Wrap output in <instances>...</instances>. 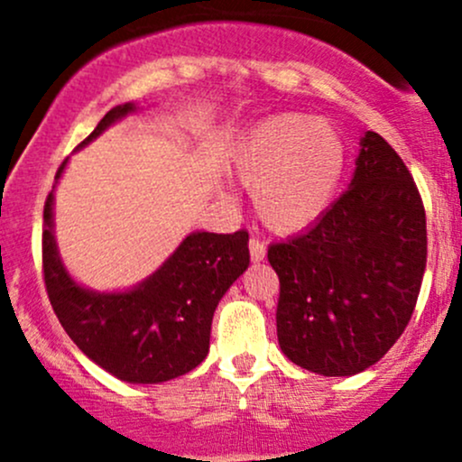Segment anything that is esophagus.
Masks as SVG:
<instances>
[{"mask_svg":"<svg viewBox=\"0 0 462 462\" xmlns=\"http://www.w3.org/2000/svg\"><path fill=\"white\" fill-rule=\"evenodd\" d=\"M248 251H251L253 262H262V259L266 257V245L255 240V237H251V242H248Z\"/></svg>","mask_w":462,"mask_h":462,"instance_id":"obj_1","label":"esophagus"}]
</instances>
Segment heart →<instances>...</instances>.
Instances as JSON below:
<instances>
[{
    "label": "heart",
    "instance_id": "b5f03b06",
    "mask_svg": "<svg viewBox=\"0 0 462 462\" xmlns=\"http://www.w3.org/2000/svg\"><path fill=\"white\" fill-rule=\"evenodd\" d=\"M345 170V142L325 119L283 113L259 122L242 142L236 174L253 194V209L279 236L320 220Z\"/></svg>",
    "mask_w": 462,
    "mask_h": 462
}]
</instances>
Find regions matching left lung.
<instances>
[{
	"label": "left lung",
	"instance_id": "1",
	"mask_svg": "<svg viewBox=\"0 0 462 462\" xmlns=\"http://www.w3.org/2000/svg\"><path fill=\"white\" fill-rule=\"evenodd\" d=\"M426 257L417 185L391 143L366 131L349 189L308 231L268 248L282 351L319 375L369 369L406 329Z\"/></svg>",
	"mask_w": 462,
	"mask_h": 462
}]
</instances>
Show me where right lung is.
Here are the masks:
<instances>
[{
    "label": "right lung",
    "instance_id": "1",
    "mask_svg": "<svg viewBox=\"0 0 462 462\" xmlns=\"http://www.w3.org/2000/svg\"><path fill=\"white\" fill-rule=\"evenodd\" d=\"M134 111L133 102L111 108L80 148ZM248 262L245 229L226 236L196 231L139 286L96 292L76 283L60 262L54 240V189L45 200L43 277L51 308L78 349L122 382L159 384L196 369L209 354L217 303Z\"/></svg>",
    "mask_w": 462,
    "mask_h": 462
}]
</instances>
